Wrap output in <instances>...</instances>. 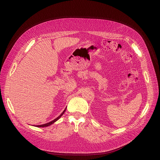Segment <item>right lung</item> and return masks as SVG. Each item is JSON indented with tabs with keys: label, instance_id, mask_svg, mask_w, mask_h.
<instances>
[{
	"label": "right lung",
	"instance_id": "add662e5",
	"mask_svg": "<svg viewBox=\"0 0 160 160\" xmlns=\"http://www.w3.org/2000/svg\"><path fill=\"white\" fill-rule=\"evenodd\" d=\"M66 108H67V107L65 108V110H63V112L59 115L57 118H56L55 119H54L53 121H50V122H48V123H46V124H41V125H35V127H40V128H41V127H49V126H50L51 124H52L53 123H54L56 121H57L60 118V117L63 115V113H65V110H66Z\"/></svg>",
	"mask_w": 160,
	"mask_h": 160
}]
</instances>
